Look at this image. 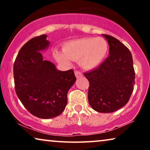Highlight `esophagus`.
<instances>
[{"mask_svg": "<svg viewBox=\"0 0 150 150\" xmlns=\"http://www.w3.org/2000/svg\"><path fill=\"white\" fill-rule=\"evenodd\" d=\"M74 74H75V76H76V77L77 78H80V77H81L82 76H83V74H82L81 71H75V72H74Z\"/></svg>", "mask_w": 150, "mask_h": 150, "instance_id": "obj_1", "label": "esophagus"}]
</instances>
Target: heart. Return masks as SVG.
<instances>
[{"label":"heart","mask_w":150,"mask_h":150,"mask_svg":"<svg viewBox=\"0 0 150 150\" xmlns=\"http://www.w3.org/2000/svg\"><path fill=\"white\" fill-rule=\"evenodd\" d=\"M63 52L54 50V56L59 63L69 64V60L79 61L82 68L91 70L99 66L108 51L106 41L102 38H86L71 40L63 46Z\"/></svg>","instance_id":"obj_1"}]
</instances>
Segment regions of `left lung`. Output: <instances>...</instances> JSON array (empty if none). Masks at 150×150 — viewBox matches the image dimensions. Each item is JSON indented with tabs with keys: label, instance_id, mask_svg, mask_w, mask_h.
<instances>
[{
	"label": "left lung",
	"instance_id": "left-lung-1",
	"mask_svg": "<svg viewBox=\"0 0 150 150\" xmlns=\"http://www.w3.org/2000/svg\"><path fill=\"white\" fill-rule=\"evenodd\" d=\"M109 46V56L95 69L84 74L89 82L88 100L99 112L116 111L128 103L135 74L132 54L113 37L102 35Z\"/></svg>",
	"mask_w": 150,
	"mask_h": 150
}]
</instances>
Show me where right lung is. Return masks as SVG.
Returning <instances> with one entry per match:
<instances>
[{
	"mask_svg": "<svg viewBox=\"0 0 150 150\" xmlns=\"http://www.w3.org/2000/svg\"><path fill=\"white\" fill-rule=\"evenodd\" d=\"M46 38L42 35L26 42L13 64L16 94L28 111L41 119L62 113L67 92L76 80L73 69L58 70L54 63L43 59L41 51L50 44Z\"/></svg>",
	"mask_w": 150,
	"mask_h": 150,
	"instance_id": "right-lung-1",
	"label": "right lung"
}]
</instances>
